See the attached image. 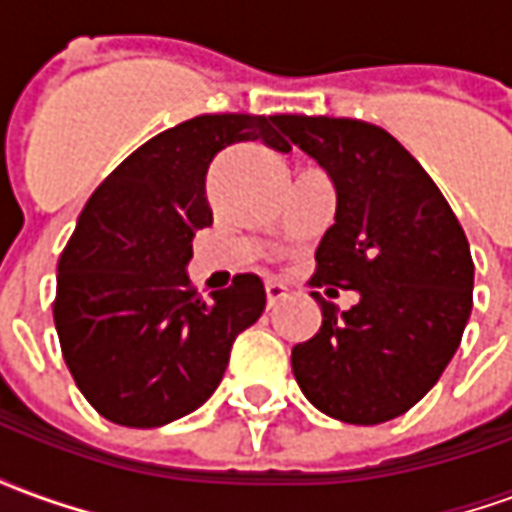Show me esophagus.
I'll list each match as a JSON object with an SVG mask.
<instances>
[{"mask_svg":"<svg viewBox=\"0 0 512 512\" xmlns=\"http://www.w3.org/2000/svg\"><path fill=\"white\" fill-rule=\"evenodd\" d=\"M288 296V288L285 285H279V282H266V299L268 307H277L279 301Z\"/></svg>","mask_w":512,"mask_h":512,"instance_id":"obj_1","label":"esophagus"}]
</instances>
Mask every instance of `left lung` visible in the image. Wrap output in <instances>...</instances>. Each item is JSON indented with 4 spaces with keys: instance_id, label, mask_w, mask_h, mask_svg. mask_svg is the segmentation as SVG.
I'll return each instance as SVG.
<instances>
[{
    "instance_id": "obj_1",
    "label": "left lung",
    "mask_w": 512,
    "mask_h": 512,
    "mask_svg": "<svg viewBox=\"0 0 512 512\" xmlns=\"http://www.w3.org/2000/svg\"><path fill=\"white\" fill-rule=\"evenodd\" d=\"M274 126L326 169L337 191L310 285L359 293L340 312L312 290L323 323L293 348V376L312 406L340 422L400 417L439 381L472 315L474 263L463 227L384 128L323 115H277Z\"/></svg>"
}]
</instances>
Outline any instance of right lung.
Instances as JSON below:
<instances>
[{
    "mask_svg": "<svg viewBox=\"0 0 512 512\" xmlns=\"http://www.w3.org/2000/svg\"><path fill=\"white\" fill-rule=\"evenodd\" d=\"M255 139L290 150L274 117H191L134 150L84 205L57 266L54 323L73 381L109 422L161 428L200 408L235 337L266 310L255 274L202 299L186 271L213 222L211 161Z\"/></svg>",
    "mask_w": 512,
    "mask_h": 512,
    "instance_id": "1",
    "label": "right lung"
}]
</instances>
